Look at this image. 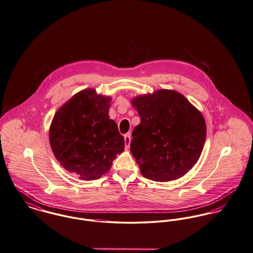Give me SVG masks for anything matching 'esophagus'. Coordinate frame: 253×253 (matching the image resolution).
<instances>
[{
    "label": "esophagus",
    "instance_id": "obj_1",
    "mask_svg": "<svg viewBox=\"0 0 253 253\" xmlns=\"http://www.w3.org/2000/svg\"><path fill=\"white\" fill-rule=\"evenodd\" d=\"M124 140H125V147H126V149L129 148L130 143H131V135H130V134L124 135Z\"/></svg>",
    "mask_w": 253,
    "mask_h": 253
}]
</instances>
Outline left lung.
<instances>
[{
  "instance_id": "left-lung-1",
  "label": "left lung",
  "mask_w": 253,
  "mask_h": 253,
  "mask_svg": "<svg viewBox=\"0 0 253 253\" xmlns=\"http://www.w3.org/2000/svg\"><path fill=\"white\" fill-rule=\"evenodd\" d=\"M140 123L132 133L131 153L143 177L169 181L197 164L207 137L202 113L181 93L159 89L134 97Z\"/></svg>"
}]
</instances>
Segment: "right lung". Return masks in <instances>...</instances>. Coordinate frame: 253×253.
Listing matches in <instances>:
<instances>
[{"label": "right lung", "mask_w": 253, "mask_h": 253, "mask_svg": "<svg viewBox=\"0 0 253 253\" xmlns=\"http://www.w3.org/2000/svg\"><path fill=\"white\" fill-rule=\"evenodd\" d=\"M111 97L87 89L75 94L54 115L49 143L60 164L85 180L107 174L117 155L124 151V137L110 119Z\"/></svg>", "instance_id": "obj_1"}]
</instances>
